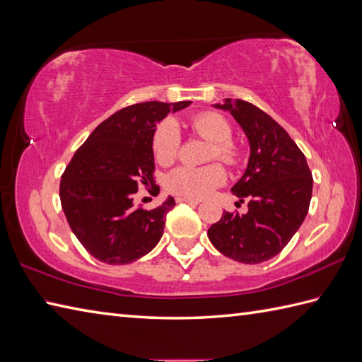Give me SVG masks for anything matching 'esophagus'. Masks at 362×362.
Returning a JSON list of instances; mask_svg holds the SVG:
<instances>
[{"label":"esophagus","mask_w":362,"mask_h":362,"mask_svg":"<svg viewBox=\"0 0 362 362\" xmlns=\"http://www.w3.org/2000/svg\"><path fill=\"white\" fill-rule=\"evenodd\" d=\"M175 201L177 202H185V204H189V205H197L199 202H201L199 199H189V197H177Z\"/></svg>","instance_id":"esophagus-1"}]
</instances>
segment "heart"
I'll return each instance as SVG.
<instances>
[{
  "instance_id": "b5f03b06",
  "label": "heart",
  "mask_w": 362,
  "mask_h": 362,
  "mask_svg": "<svg viewBox=\"0 0 362 362\" xmlns=\"http://www.w3.org/2000/svg\"><path fill=\"white\" fill-rule=\"evenodd\" d=\"M194 132L204 140L213 143L210 158H219L233 163L238 149L230 143L232 129L218 113H201L193 118ZM180 148V130L171 118L161 121L152 136V152L160 165H169L177 157ZM226 182V171L219 165L204 168L179 166L166 175L165 185L173 194L189 199H201Z\"/></svg>"
}]
</instances>
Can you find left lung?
I'll return each mask as SVG.
<instances>
[{"label":"left lung","instance_id":"1","mask_svg":"<svg viewBox=\"0 0 362 362\" xmlns=\"http://www.w3.org/2000/svg\"><path fill=\"white\" fill-rule=\"evenodd\" d=\"M216 109L232 113L249 140L247 168L232 193L249 211H224L209 228L211 244L222 255L258 264L283 250L306 218L313 174L303 152L279 122L243 99H224Z\"/></svg>","mask_w":362,"mask_h":362}]
</instances>
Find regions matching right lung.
<instances>
[{"mask_svg": "<svg viewBox=\"0 0 362 362\" xmlns=\"http://www.w3.org/2000/svg\"><path fill=\"white\" fill-rule=\"evenodd\" d=\"M191 104L148 101L129 105L103 121L65 168L60 202L73 233L91 257L127 264L158 244L175 201L136 209L138 187L153 183L152 136L169 112Z\"/></svg>", "mask_w": 362, "mask_h": 362, "instance_id": "add662e5", "label": "right lung"}]
</instances>
